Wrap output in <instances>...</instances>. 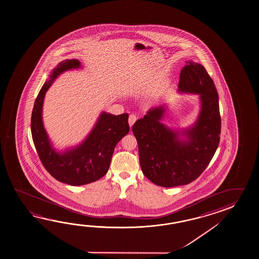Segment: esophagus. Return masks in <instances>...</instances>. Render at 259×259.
Returning <instances> with one entry per match:
<instances>
[{
  "instance_id": "1",
  "label": "esophagus",
  "mask_w": 259,
  "mask_h": 259,
  "mask_svg": "<svg viewBox=\"0 0 259 259\" xmlns=\"http://www.w3.org/2000/svg\"><path fill=\"white\" fill-rule=\"evenodd\" d=\"M137 117L136 114H130L129 115V120H128V122H129V125L130 127L133 126V124L135 123V122H137Z\"/></svg>"
}]
</instances>
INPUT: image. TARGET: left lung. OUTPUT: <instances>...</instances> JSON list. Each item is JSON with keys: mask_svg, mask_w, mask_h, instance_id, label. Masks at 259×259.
I'll return each mask as SVG.
<instances>
[{"mask_svg": "<svg viewBox=\"0 0 259 259\" xmlns=\"http://www.w3.org/2000/svg\"><path fill=\"white\" fill-rule=\"evenodd\" d=\"M179 88L182 93L200 94L202 104L194 126L183 133L189 141L178 140V134L160 122L165 112L163 105L149 110L132 127L144 175L154 184L165 188L195 181L210 164L219 146L218 93L204 67L187 62L181 70Z\"/></svg>", "mask_w": 259, "mask_h": 259, "instance_id": "left-lung-1", "label": "left lung"}]
</instances>
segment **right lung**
<instances>
[{
    "label": "right lung",
    "mask_w": 259,
    "mask_h": 259,
    "mask_svg": "<svg viewBox=\"0 0 259 259\" xmlns=\"http://www.w3.org/2000/svg\"><path fill=\"white\" fill-rule=\"evenodd\" d=\"M77 59H66L57 66L34 102L31 132L34 147L45 168L57 181L71 186L85 185L107 173L114 147L129 133L128 113L112 115L103 112L93 131L80 146L59 154L49 143L42 122V106L46 92L55 78L65 70L78 68Z\"/></svg>",
    "instance_id": "obj_1"
}]
</instances>
